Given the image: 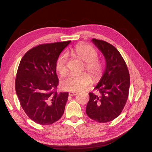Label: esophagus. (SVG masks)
Listing matches in <instances>:
<instances>
[{"label": "esophagus", "mask_w": 152, "mask_h": 152, "mask_svg": "<svg viewBox=\"0 0 152 152\" xmlns=\"http://www.w3.org/2000/svg\"><path fill=\"white\" fill-rule=\"evenodd\" d=\"M77 94H78V93H75V92H70V93H68L69 96H76Z\"/></svg>", "instance_id": "obj_1"}]
</instances>
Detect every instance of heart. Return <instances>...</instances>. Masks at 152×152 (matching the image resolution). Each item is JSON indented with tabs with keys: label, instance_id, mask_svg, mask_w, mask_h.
I'll use <instances>...</instances> for the list:
<instances>
[{
	"label": "heart",
	"instance_id": "heart-1",
	"mask_svg": "<svg viewBox=\"0 0 152 152\" xmlns=\"http://www.w3.org/2000/svg\"><path fill=\"white\" fill-rule=\"evenodd\" d=\"M75 56L86 62L85 69L88 72L94 81H98L102 77L104 66L98 58V52L88 44H79L71 49ZM67 54L62 53L58 56L56 62V69L60 75H64L67 72ZM91 78L87 73L79 75H69L61 82L62 89L71 92H79L86 89L91 83Z\"/></svg>",
	"mask_w": 152,
	"mask_h": 152
}]
</instances>
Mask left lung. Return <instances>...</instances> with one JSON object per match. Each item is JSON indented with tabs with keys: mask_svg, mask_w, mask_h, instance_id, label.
<instances>
[{
	"mask_svg": "<svg viewBox=\"0 0 152 152\" xmlns=\"http://www.w3.org/2000/svg\"><path fill=\"white\" fill-rule=\"evenodd\" d=\"M91 41L103 54L106 66L95 87L99 93H89L90 98L86 112L96 122H108L121 113L126 103L130 86L129 73L121 53L113 45L96 39Z\"/></svg>",
	"mask_w": 152,
	"mask_h": 152,
	"instance_id": "obj_1",
	"label": "left lung"
}]
</instances>
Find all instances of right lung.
<instances>
[{
    "label": "right lung",
    "instance_id": "right-lung-1",
    "mask_svg": "<svg viewBox=\"0 0 152 152\" xmlns=\"http://www.w3.org/2000/svg\"><path fill=\"white\" fill-rule=\"evenodd\" d=\"M70 42L39 45L24 55L18 66L16 94L28 117L40 125L58 121L65 111L68 93L56 91L59 81L56 62Z\"/></svg>",
    "mask_w": 152,
    "mask_h": 152
}]
</instances>
